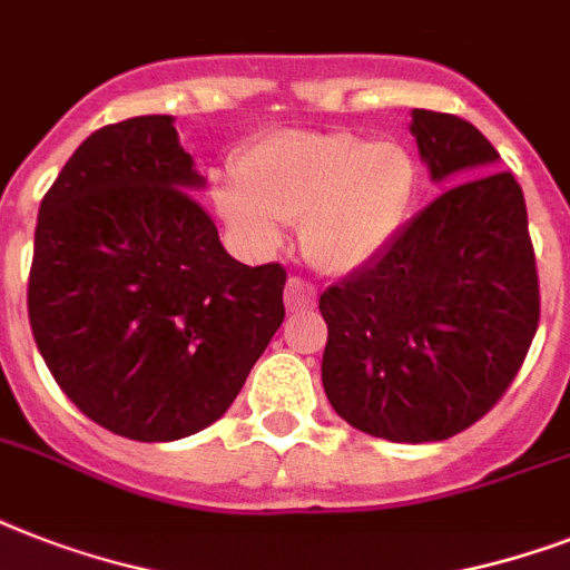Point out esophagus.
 I'll return each instance as SVG.
<instances>
[{"instance_id": "34e87169", "label": "esophagus", "mask_w": 570, "mask_h": 570, "mask_svg": "<svg viewBox=\"0 0 570 570\" xmlns=\"http://www.w3.org/2000/svg\"><path fill=\"white\" fill-rule=\"evenodd\" d=\"M313 304H316V289H313V284H307L304 277H289L286 281V311L298 313L313 307Z\"/></svg>"}]
</instances>
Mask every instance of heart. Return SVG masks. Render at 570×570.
<instances>
[{
    "label": "heart",
    "mask_w": 570,
    "mask_h": 570,
    "mask_svg": "<svg viewBox=\"0 0 570 570\" xmlns=\"http://www.w3.org/2000/svg\"><path fill=\"white\" fill-rule=\"evenodd\" d=\"M416 180V159L399 141L286 129L239 156L236 180L215 183L213 204L250 250H272L281 222H298L304 257L328 275H348L396 236Z\"/></svg>",
    "instance_id": "1"
}]
</instances>
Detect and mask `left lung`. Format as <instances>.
I'll list each match as a JSON object with an SVG mask.
<instances>
[{
	"label": "left lung",
	"mask_w": 570,
	"mask_h": 570,
	"mask_svg": "<svg viewBox=\"0 0 570 570\" xmlns=\"http://www.w3.org/2000/svg\"><path fill=\"white\" fill-rule=\"evenodd\" d=\"M434 197L373 263L320 298L322 384L348 425L396 443L446 441L503 399L541 316L523 191L473 124L414 109Z\"/></svg>",
	"instance_id": "obj_1"
}]
</instances>
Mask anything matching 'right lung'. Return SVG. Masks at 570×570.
I'll return each mask as SVG.
<instances>
[{"label":"right lung","mask_w":570,"mask_h":570,"mask_svg":"<svg viewBox=\"0 0 570 570\" xmlns=\"http://www.w3.org/2000/svg\"><path fill=\"white\" fill-rule=\"evenodd\" d=\"M171 115L97 129L40 200L29 322L85 416L180 441L230 407L284 322L286 268L218 242Z\"/></svg>","instance_id":"1"}]
</instances>
